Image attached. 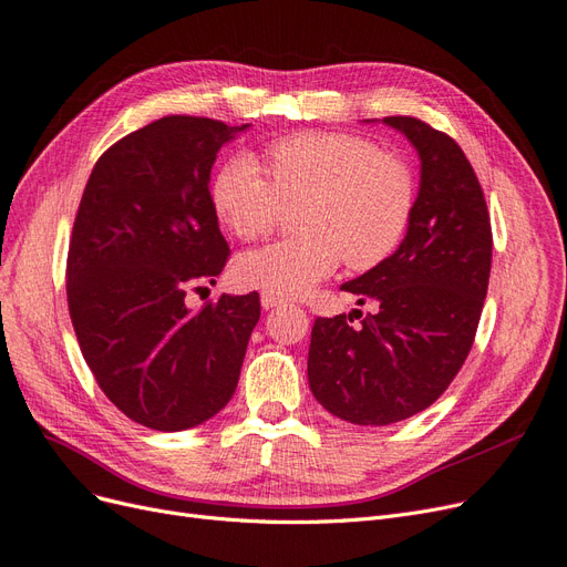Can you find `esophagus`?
<instances>
[{
  "mask_svg": "<svg viewBox=\"0 0 567 567\" xmlns=\"http://www.w3.org/2000/svg\"><path fill=\"white\" fill-rule=\"evenodd\" d=\"M285 303V299H280V297H272V295H261V306L266 308V310H270V308H278V306H282Z\"/></svg>",
  "mask_w": 567,
  "mask_h": 567,
  "instance_id": "34e87169",
  "label": "esophagus"
}]
</instances>
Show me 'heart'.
I'll return each instance as SVG.
<instances>
[{
  "label": "heart",
  "mask_w": 567,
  "mask_h": 567,
  "mask_svg": "<svg viewBox=\"0 0 567 567\" xmlns=\"http://www.w3.org/2000/svg\"><path fill=\"white\" fill-rule=\"evenodd\" d=\"M266 172L249 156L219 165L209 198L240 240L266 236L285 207H299V238L251 249L238 276L266 295L291 299L329 278L343 259L367 270L402 243L413 213V175L396 156L348 133H297L266 146Z\"/></svg>",
  "instance_id": "b5f03b06"
}]
</instances>
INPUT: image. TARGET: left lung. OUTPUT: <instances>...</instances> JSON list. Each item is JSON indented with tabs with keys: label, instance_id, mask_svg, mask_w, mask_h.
Wrapping results in <instances>:
<instances>
[{
	"label": "left lung",
	"instance_id": "obj_1",
	"mask_svg": "<svg viewBox=\"0 0 567 567\" xmlns=\"http://www.w3.org/2000/svg\"><path fill=\"white\" fill-rule=\"evenodd\" d=\"M421 156V188L402 245L341 285L375 301L360 327L318 318L308 383L352 425H390L432 406L465 364L488 291L493 234L484 192L457 142L421 118L385 116Z\"/></svg>",
	"mask_w": 567,
	"mask_h": 567
}]
</instances>
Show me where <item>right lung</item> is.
<instances>
[{
  "label": "right lung",
  "instance_id": "add662e5",
  "mask_svg": "<svg viewBox=\"0 0 567 567\" xmlns=\"http://www.w3.org/2000/svg\"><path fill=\"white\" fill-rule=\"evenodd\" d=\"M247 125L163 116L112 144L83 188L70 318L100 390L144 427H196L236 392L259 295H221L200 310L186 295L215 285L230 255L207 184Z\"/></svg>",
  "mask_w": 567,
  "mask_h": 567
}]
</instances>
